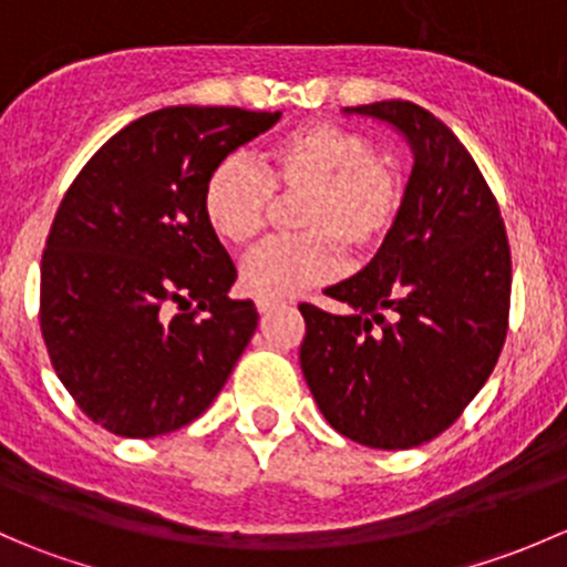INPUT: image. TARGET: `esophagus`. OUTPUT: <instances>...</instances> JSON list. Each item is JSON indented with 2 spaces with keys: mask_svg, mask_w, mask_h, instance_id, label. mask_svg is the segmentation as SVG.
Returning <instances> with one entry per match:
<instances>
[{
  "mask_svg": "<svg viewBox=\"0 0 567 567\" xmlns=\"http://www.w3.org/2000/svg\"><path fill=\"white\" fill-rule=\"evenodd\" d=\"M255 305H257V310H260V312H271V310H277V307H282V301H279V299H257Z\"/></svg>",
  "mask_w": 567,
  "mask_h": 567,
  "instance_id": "1",
  "label": "esophagus"
}]
</instances>
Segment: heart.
I'll use <instances>...</instances> for the list:
<instances>
[{
    "label": "heart",
    "mask_w": 567,
    "mask_h": 567,
    "mask_svg": "<svg viewBox=\"0 0 567 567\" xmlns=\"http://www.w3.org/2000/svg\"><path fill=\"white\" fill-rule=\"evenodd\" d=\"M271 192L301 194L293 221L305 233L271 238L241 260V285L257 299H285L326 282L342 266V247H379L403 208V181L359 131L307 123L271 145L260 169L244 156L210 167L203 214L227 244H247L266 221Z\"/></svg>",
    "instance_id": "obj_1"
}]
</instances>
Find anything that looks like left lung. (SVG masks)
<instances>
[{
	"label": "left lung",
	"instance_id": "obj_1",
	"mask_svg": "<svg viewBox=\"0 0 567 567\" xmlns=\"http://www.w3.org/2000/svg\"><path fill=\"white\" fill-rule=\"evenodd\" d=\"M398 131L414 167L373 260L301 305V373L331 427L364 447L411 450L447 431L499 359L511 247L499 205L458 136L411 101L346 106Z\"/></svg>",
	"mask_w": 567,
	"mask_h": 567
}]
</instances>
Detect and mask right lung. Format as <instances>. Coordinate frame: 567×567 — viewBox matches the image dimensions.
<instances>
[{
  "label": "right lung",
  "mask_w": 567,
  "mask_h": 567,
  "mask_svg": "<svg viewBox=\"0 0 567 567\" xmlns=\"http://www.w3.org/2000/svg\"><path fill=\"white\" fill-rule=\"evenodd\" d=\"M279 117L158 109L117 131L60 203L40 262V329L62 386L114 436L197 420L249 346L257 310L227 296L238 274L205 221L203 186Z\"/></svg>",
  "instance_id": "add662e5"
}]
</instances>
